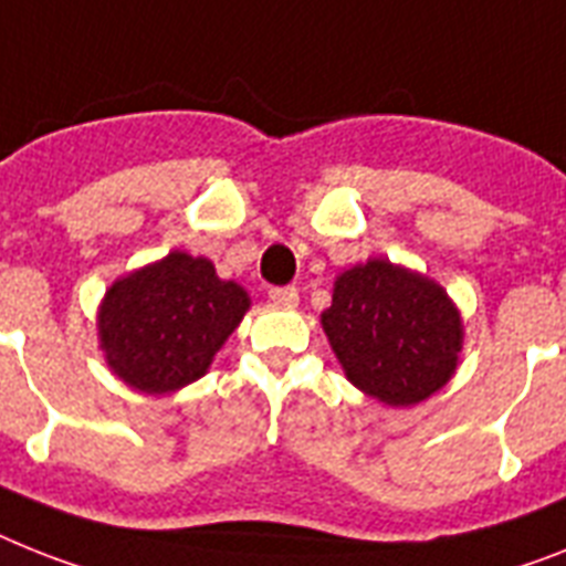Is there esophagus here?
I'll use <instances>...</instances> for the list:
<instances>
[{"label": "esophagus", "instance_id": "esophagus-1", "mask_svg": "<svg viewBox=\"0 0 566 566\" xmlns=\"http://www.w3.org/2000/svg\"><path fill=\"white\" fill-rule=\"evenodd\" d=\"M269 301L274 303V306H297V289L294 286H274L269 289Z\"/></svg>", "mask_w": 566, "mask_h": 566}]
</instances>
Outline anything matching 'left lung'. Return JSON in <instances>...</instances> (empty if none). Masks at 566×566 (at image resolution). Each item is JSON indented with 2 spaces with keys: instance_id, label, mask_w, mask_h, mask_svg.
Instances as JSON below:
<instances>
[{
  "instance_id": "1",
  "label": "left lung",
  "mask_w": 566,
  "mask_h": 566,
  "mask_svg": "<svg viewBox=\"0 0 566 566\" xmlns=\"http://www.w3.org/2000/svg\"><path fill=\"white\" fill-rule=\"evenodd\" d=\"M321 324L349 381L390 408L433 396L460 361L462 317L446 289L390 260L340 274Z\"/></svg>"
}]
</instances>
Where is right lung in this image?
Returning a JSON list of instances; mask_svg holds the SVG:
<instances>
[{"label":"right lung","mask_w":566,"mask_h":566,"mask_svg":"<svg viewBox=\"0 0 566 566\" xmlns=\"http://www.w3.org/2000/svg\"><path fill=\"white\" fill-rule=\"evenodd\" d=\"M249 306V292L219 280L210 260L170 251L106 289L97 338L120 381L149 396L172 394L208 373Z\"/></svg>","instance_id":"obj_1"}]
</instances>
